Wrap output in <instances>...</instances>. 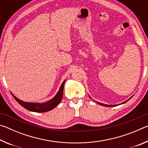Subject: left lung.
<instances>
[{
  "label": "left lung",
  "mask_w": 148,
  "mask_h": 148,
  "mask_svg": "<svg viewBox=\"0 0 148 148\" xmlns=\"http://www.w3.org/2000/svg\"><path fill=\"white\" fill-rule=\"evenodd\" d=\"M89 97L90 98H91V97L89 96ZM132 98V97H131V98L130 99H129L128 100H127V101H125V102H122V103H121V104H124V103H125V102H127V101H129L130 99H131ZM97 103H98L99 104H100V105H102V106H108V107H112V106H116V105H108V104H102V103H101V102H97Z\"/></svg>",
  "instance_id": "1"
}]
</instances>
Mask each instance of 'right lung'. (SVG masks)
Instances as JSON below:
<instances>
[{
	"mask_svg": "<svg viewBox=\"0 0 148 148\" xmlns=\"http://www.w3.org/2000/svg\"><path fill=\"white\" fill-rule=\"evenodd\" d=\"M65 83V80L62 82L61 87L59 89V91L57 92L56 96H55L53 99L50 101L44 102V103H40V102H25L21 101V100L19 99L18 98L14 95V94L11 92L12 96L14 97L15 100L18 102V103L23 106L25 108L29 110L31 112H46L50 111V110H53L55 107H56L60 102H61L62 95H63V89Z\"/></svg>",
	"mask_w": 148,
	"mask_h": 148,
	"instance_id": "obj_1",
	"label": "right lung"
}]
</instances>
